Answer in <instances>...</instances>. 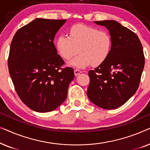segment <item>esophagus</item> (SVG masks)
<instances>
[{
	"label": "esophagus",
	"instance_id": "obj_1",
	"mask_svg": "<svg viewBox=\"0 0 150 150\" xmlns=\"http://www.w3.org/2000/svg\"><path fill=\"white\" fill-rule=\"evenodd\" d=\"M81 73H82V71L80 70V69H74V74H75V76L79 75Z\"/></svg>",
	"mask_w": 150,
	"mask_h": 150
}]
</instances>
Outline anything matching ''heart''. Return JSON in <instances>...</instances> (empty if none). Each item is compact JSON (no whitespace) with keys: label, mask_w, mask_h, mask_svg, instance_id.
<instances>
[{"label":"heart","mask_w":150,"mask_h":150,"mask_svg":"<svg viewBox=\"0 0 150 150\" xmlns=\"http://www.w3.org/2000/svg\"><path fill=\"white\" fill-rule=\"evenodd\" d=\"M69 37L60 35L56 40L59 54L69 60L79 52L80 54L69 61L71 66L83 68L89 65H99L106 61L111 51L110 35L94 26L78 24L71 26Z\"/></svg>","instance_id":"b5f03b06"}]
</instances>
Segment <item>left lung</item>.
Instances as JSON below:
<instances>
[{
  "instance_id": "1",
  "label": "left lung",
  "mask_w": 150,
  "mask_h": 150,
  "mask_svg": "<svg viewBox=\"0 0 150 150\" xmlns=\"http://www.w3.org/2000/svg\"><path fill=\"white\" fill-rule=\"evenodd\" d=\"M94 23L107 28L112 44L106 61L89 71L87 96L100 108L115 109L126 103L138 89L145 65L142 44L134 32L117 21Z\"/></svg>"
}]
</instances>
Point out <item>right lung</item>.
I'll use <instances>...</instances> for the list:
<instances>
[{"mask_svg":"<svg viewBox=\"0 0 150 150\" xmlns=\"http://www.w3.org/2000/svg\"><path fill=\"white\" fill-rule=\"evenodd\" d=\"M66 20L37 18L16 33L10 46L8 67L18 96L30 109L54 110L66 99L74 78L54 44L55 35Z\"/></svg>","mask_w":150,"mask_h":150,"instance_id":"1","label":"right lung"}]
</instances>
